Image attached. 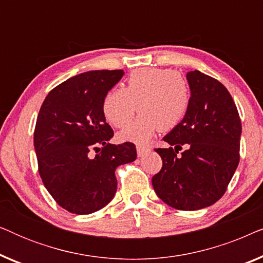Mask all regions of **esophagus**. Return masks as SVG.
I'll return each mask as SVG.
<instances>
[{
  "instance_id": "obj_1",
  "label": "esophagus",
  "mask_w": 263,
  "mask_h": 263,
  "mask_svg": "<svg viewBox=\"0 0 263 263\" xmlns=\"http://www.w3.org/2000/svg\"><path fill=\"white\" fill-rule=\"evenodd\" d=\"M136 151H138V157H145L149 153L151 149L147 148V147L138 145V146H136Z\"/></svg>"
}]
</instances>
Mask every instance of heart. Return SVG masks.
I'll list each match as a JSON object with an SVG mask.
<instances>
[{"instance_id":"heart-1","label":"heart","mask_w":263,"mask_h":263,"mask_svg":"<svg viewBox=\"0 0 263 263\" xmlns=\"http://www.w3.org/2000/svg\"><path fill=\"white\" fill-rule=\"evenodd\" d=\"M190 97L188 81L178 71L140 68L128 75L124 88L112 87L105 93L102 111L111 125L123 128L138 110L139 117L118 134V139L147 143L157 130L170 132L182 123Z\"/></svg>"}]
</instances>
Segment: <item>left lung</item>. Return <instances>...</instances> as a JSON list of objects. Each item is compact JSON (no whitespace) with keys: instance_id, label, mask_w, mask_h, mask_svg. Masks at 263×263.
Here are the masks:
<instances>
[{"instance_id":"obj_1","label":"left lung","mask_w":263,"mask_h":263,"mask_svg":"<svg viewBox=\"0 0 263 263\" xmlns=\"http://www.w3.org/2000/svg\"><path fill=\"white\" fill-rule=\"evenodd\" d=\"M186 80L192 93L189 110L164 138L170 147L156 148L163 167L153 176L152 185L170 207L196 211L217 202L228 189L239 163L242 124L221 82L200 70L189 71ZM182 145L186 149L178 156Z\"/></svg>"}]
</instances>
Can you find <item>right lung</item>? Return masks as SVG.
Masks as SVG:
<instances>
[{
	"mask_svg": "<svg viewBox=\"0 0 263 263\" xmlns=\"http://www.w3.org/2000/svg\"><path fill=\"white\" fill-rule=\"evenodd\" d=\"M123 75L121 69L79 74L52 88L39 110L33 138L39 175L70 213L105 207L116 194V168L136 159L134 143H109L114 130L102 111L104 96Z\"/></svg>",
	"mask_w": 263,
	"mask_h": 263,
	"instance_id": "obj_1",
	"label": "right lung"
}]
</instances>
